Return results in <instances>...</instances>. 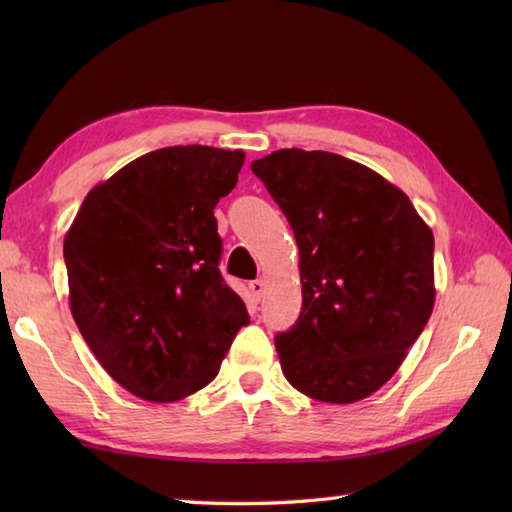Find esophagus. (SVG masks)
<instances>
[{"instance_id": "esophagus-1", "label": "esophagus", "mask_w": 512, "mask_h": 512, "mask_svg": "<svg viewBox=\"0 0 512 512\" xmlns=\"http://www.w3.org/2000/svg\"><path fill=\"white\" fill-rule=\"evenodd\" d=\"M264 290H266V281H264V279H255V281H250V292H253L255 299H262Z\"/></svg>"}]
</instances>
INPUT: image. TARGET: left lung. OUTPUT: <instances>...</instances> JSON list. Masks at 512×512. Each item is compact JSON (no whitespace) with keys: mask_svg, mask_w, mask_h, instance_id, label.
I'll return each instance as SVG.
<instances>
[{"mask_svg":"<svg viewBox=\"0 0 512 512\" xmlns=\"http://www.w3.org/2000/svg\"><path fill=\"white\" fill-rule=\"evenodd\" d=\"M250 169L301 257V314L275 336L284 376L314 400H363L396 374L431 317V228L398 187L330 151L279 149Z\"/></svg>","mask_w":512,"mask_h":512,"instance_id":"8db88e82","label":"left lung"}]
</instances>
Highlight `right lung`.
<instances>
[{"instance_id":"obj_1","label":"right lung","mask_w":512,"mask_h":512,"mask_svg":"<svg viewBox=\"0 0 512 512\" xmlns=\"http://www.w3.org/2000/svg\"><path fill=\"white\" fill-rule=\"evenodd\" d=\"M244 151L165 147L94 187L63 242L70 310L103 369L134 396L206 387L248 312L220 273L213 215Z\"/></svg>"}]
</instances>
